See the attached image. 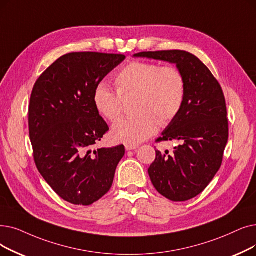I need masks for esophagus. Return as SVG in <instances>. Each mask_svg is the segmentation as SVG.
I'll list each match as a JSON object with an SVG mask.
<instances>
[{
  "label": "esophagus",
  "instance_id": "34e87169",
  "mask_svg": "<svg viewBox=\"0 0 256 256\" xmlns=\"http://www.w3.org/2000/svg\"><path fill=\"white\" fill-rule=\"evenodd\" d=\"M136 148H138L137 146H128V144H126V150L128 152H130V150H135Z\"/></svg>",
  "mask_w": 256,
  "mask_h": 256
}]
</instances>
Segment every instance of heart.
<instances>
[{"instance_id": "obj_1", "label": "heart", "mask_w": 256, "mask_h": 256, "mask_svg": "<svg viewBox=\"0 0 256 256\" xmlns=\"http://www.w3.org/2000/svg\"><path fill=\"white\" fill-rule=\"evenodd\" d=\"M114 92L99 84L93 94L97 112L108 120H116L122 112V98L136 94L135 116L122 118L113 126L110 137L118 143L138 146L152 137L159 128L174 120L183 106L185 78L174 66H161L154 62H134L116 76Z\"/></svg>"}]
</instances>
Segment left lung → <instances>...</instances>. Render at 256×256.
Segmentation results:
<instances>
[{
  "mask_svg": "<svg viewBox=\"0 0 256 256\" xmlns=\"http://www.w3.org/2000/svg\"><path fill=\"white\" fill-rule=\"evenodd\" d=\"M143 58L174 64L185 78V99L158 141L179 142L168 154L156 150L148 168L156 190L174 202L201 194L220 170L228 141L224 93L214 76L194 54L182 50L140 52Z\"/></svg>",
  "mask_w": 256,
  "mask_h": 256,
  "instance_id": "obj_1",
  "label": "left lung"
}]
</instances>
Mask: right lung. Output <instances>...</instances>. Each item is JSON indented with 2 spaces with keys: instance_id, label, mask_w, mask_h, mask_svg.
<instances>
[{
  "instance_id": "1",
  "label": "right lung",
  "mask_w": 256,
  "mask_h": 256,
  "mask_svg": "<svg viewBox=\"0 0 256 256\" xmlns=\"http://www.w3.org/2000/svg\"><path fill=\"white\" fill-rule=\"evenodd\" d=\"M124 55L73 52L54 62L30 97L29 136L40 174L64 201L88 206L112 187L124 146L92 150L108 130L93 102L96 86Z\"/></svg>"
}]
</instances>
